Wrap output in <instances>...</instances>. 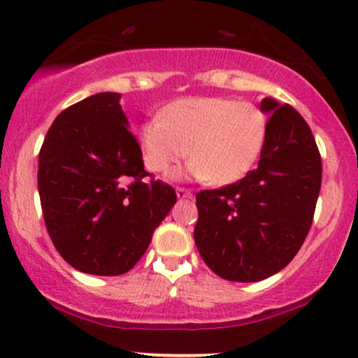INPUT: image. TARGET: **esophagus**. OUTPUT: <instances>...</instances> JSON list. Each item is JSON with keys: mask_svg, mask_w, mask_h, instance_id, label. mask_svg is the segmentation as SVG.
Listing matches in <instances>:
<instances>
[{"mask_svg": "<svg viewBox=\"0 0 358 358\" xmlns=\"http://www.w3.org/2000/svg\"><path fill=\"white\" fill-rule=\"evenodd\" d=\"M176 197L178 199H190L192 197V190L185 187H176Z\"/></svg>", "mask_w": 358, "mask_h": 358, "instance_id": "esophagus-1", "label": "esophagus"}]
</instances>
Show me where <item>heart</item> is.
Returning <instances> with one entry per match:
<instances>
[{
	"label": "heart",
	"instance_id": "heart-1",
	"mask_svg": "<svg viewBox=\"0 0 358 358\" xmlns=\"http://www.w3.org/2000/svg\"><path fill=\"white\" fill-rule=\"evenodd\" d=\"M268 117L253 101L229 96H190L171 101L141 129L149 170L166 173L185 158L187 175L227 185L246 176L260 158Z\"/></svg>",
	"mask_w": 358,
	"mask_h": 358
}]
</instances>
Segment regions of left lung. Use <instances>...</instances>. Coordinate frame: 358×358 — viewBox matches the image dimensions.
Instances as JSON below:
<instances>
[{
    "label": "left lung",
    "mask_w": 358,
    "mask_h": 358,
    "mask_svg": "<svg viewBox=\"0 0 358 358\" xmlns=\"http://www.w3.org/2000/svg\"><path fill=\"white\" fill-rule=\"evenodd\" d=\"M262 108L272 115L258 166L195 195V245L212 272L231 282L263 280L292 262L321 188V155L308 122L272 98H263Z\"/></svg>",
    "instance_id": "1"
}]
</instances>
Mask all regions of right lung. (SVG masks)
Masks as SVG:
<instances>
[{
	"mask_svg": "<svg viewBox=\"0 0 358 358\" xmlns=\"http://www.w3.org/2000/svg\"><path fill=\"white\" fill-rule=\"evenodd\" d=\"M119 93H96L56 117L38 152V195L54 246L73 268H132L176 202L171 185L144 170Z\"/></svg>",
	"mask_w": 358,
	"mask_h": 358,
	"instance_id": "right-lung-1",
	"label": "right lung"
}]
</instances>
